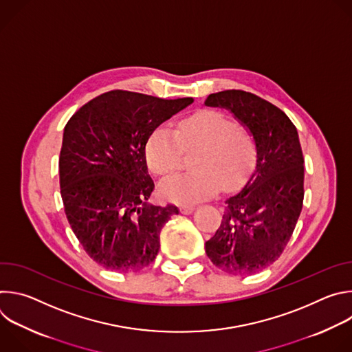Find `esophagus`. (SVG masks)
<instances>
[{
  "label": "esophagus",
  "instance_id": "esophagus-1",
  "mask_svg": "<svg viewBox=\"0 0 352 352\" xmlns=\"http://www.w3.org/2000/svg\"><path fill=\"white\" fill-rule=\"evenodd\" d=\"M179 210H181V213H182V214H190V213L195 210V206H190V205H182V206L179 208Z\"/></svg>",
  "mask_w": 352,
  "mask_h": 352
}]
</instances>
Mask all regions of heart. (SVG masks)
I'll return each instance as SVG.
<instances>
[{
  "label": "heart",
  "mask_w": 352,
  "mask_h": 352,
  "mask_svg": "<svg viewBox=\"0 0 352 352\" xmlns=\"http://www.w3.org/2000/svg\"><path fill=\"white\" fill-rule=\"evenodd\" d=\"M200 148L193 162L196 171L181 174L162 184L166 199L177 204H195L213 196L220 186L239 188L256 160V142L249 131L214 110H202L181 120L175 131L162 125L150 135L146 160L152 171L168 177L182 166L184 150Z\"/></svg>",
  "instance_id": "b5f03b06"
}]
</instances>
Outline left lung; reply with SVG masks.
<instances>
[{"instance_id": "left-lung-1", "label": "left lung", "mask_w": 352, "mask_h": 352, "mask_svg": "<svg viewBox=\"0 0 352 352\" xmlns=\"http://www.w3.org/2000/svg\"><path fill=\"white\" fill-rule=\"evenodd\" d=\"M206 106L228 109L254 135L256 167L241 192L226 200L206 255L234 276L255 274L285 249L304 204V155L295 125L267 100L243 90L209 94Z\"/></svg>"}]
</instances>
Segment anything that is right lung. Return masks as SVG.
I'll return each mask as SVG.
<instances>
[{"instance_id": "right-lung-1", "label": "right lung", "mask_w": 352, "mask_h": 352, "mask_svg": "<svg viewBox=\"0 0 352 352\" xmlns=\"http://www.w3.org/2000/svg\"><path fill=\"white\" fill-rule=\"evenodd\" d=\"M193 103L111 90L82 106L67 122L60 153L64 210L85 252L113 272L148 266L174 205L147 202L155 182L146 143L155 129Z\"/></svg>"}]
</instances>
